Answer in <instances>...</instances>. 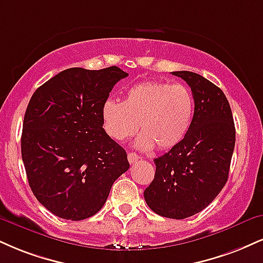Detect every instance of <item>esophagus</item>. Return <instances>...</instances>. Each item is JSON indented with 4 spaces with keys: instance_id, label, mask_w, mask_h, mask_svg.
Wrapping results in <instances>:
<instances>
[{
    "instance_id": "34e87169",
    "label": "esophagus",
    "mask_w": 263,
    "mask_h": 263,
    "mask_svg": "<svg viewBox=\"0 0 263 263\" xmlns=\"http://www.w3.org/2000/svg\"><path fill=\"white\" fill-rule=\"evenodd\" d=\"M127 159H128L129 164H135L138 159H140V157H138L136 153H128L127 154Z\"/></svg>"
}]
</instances>
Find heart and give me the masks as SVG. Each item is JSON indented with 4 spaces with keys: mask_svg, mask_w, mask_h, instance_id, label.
Masks as SVG:
<instances>
[{
    "mask_svg": "<svg viewBox=\"0 0 263 263\" xmlns=\"http://www.w3.org/2000/svg\"><path fill=\"white\" fill-rule=\"evenodd\" d=\"M195 101L182 84L144 81L126 90L122 103L106 100L101 107L104 129L109 137L123 142L141 132L136 145L148 151L157 145L169 149L187 134Z\"/></svg>",
    "mask_w": 263,
    "mask_h": 263,
    "instance_id": "1",
    "label": "heart"
}]
</instances>
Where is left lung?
Listing matches in <instances>:
<instances>
[{"instance_id":"8db88e82","label":"left lung","mask_w":263,"mask_h":263,"mask_svg":"<svg viewBox=\"0 0 263 263\" xmlns=\"http://www.w3.org/2000/svg\"><path fill=\"white\" fill-rule=\"evenodd\" d=\"M172 73L191 88L194 118L185 137L154 159L156 175L143 195L157 214L183 219L204 210L227 183L235 126L220 88L195 72Z\"/></svg>"}]
</instances>
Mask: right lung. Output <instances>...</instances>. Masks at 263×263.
Instances as JSON below:
<instances>
[{
    "label": "right lung",
    "instance_id": "obj_1",
    "mask_svg": "<svg viewBox=\"0 0 263 263\" xmlns=\"http://www.w3.org/2000/svg\"><path fill=\"white\" fill-rule=\"evenodd\" d=\"M128 73L116 66L60 72L34 91L24 115L22 159L36 200L60 218L98 213L127 154L103 128L101 107Z\"/></svg>",
    "mask_w": 263,
    "mask_h": 263
}]
</instances>
